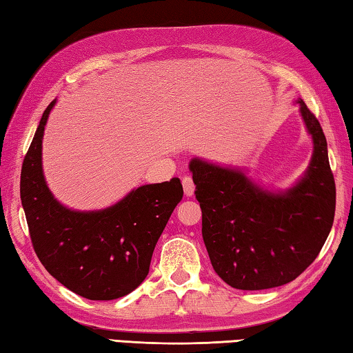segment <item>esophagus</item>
<instances>
[{
	"instance_id": "esophagus-1",
	"label": "esophagus",
	"mask_w": 353,
	"mask_h": 353,
	"mask_svg": "<svg viewBox=\"0 0 353 353\" xmlns=\"http://www.w3.org/2000/svg\"><path fill=\"white\" fill-rule=\"evenodd\" d=\"M182 185H183V193L185 196H193L194 193V183H193V179H191V176H185L182 179Z\"/></svg>"
}]
</instances>
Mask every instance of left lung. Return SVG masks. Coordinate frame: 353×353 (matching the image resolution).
<instances>
[{
  "label": "left lung",
  "instance_id": "8db88e82",
  "mask_svg": "<svg viewBox=\"0 0 353 353\" xmlns=\"http://www.w3.org/2000/svg\"><path fill=\"white\" fill-rule=\"evenodd\" d=\"M299 104L314 149L305 176L285 193L260 188L240 170L190 162L202 238L213 270L232 288L255 291L292 282L330 234L336 187L327 140L318 118L302 99Z\"/></svg>",
  "mask_w": 353,
  "mask_h": 353
}]
</instances>
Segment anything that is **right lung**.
Returning a JSON list of instances; mask_svg holds the SVG:
<instances>
[{"label":"right lung","instance_id":"1","mask_svg":"<svg viewBox=\"0 0 353 353\" xmlns=\"http://www.w3.org/2000/svg\"><path fill=\"white\" fill-rule=\"evenodd\" d=\"M54 104L43 112L21 166L20 196L32 248L45 270L76 294L90 301L123 297L148 276L155 244L183 196L181 179L143 185L98 212L59 204L41 170V140Z\"/></svg>","mask_w":353,"mask_h":353}]
</instances>
